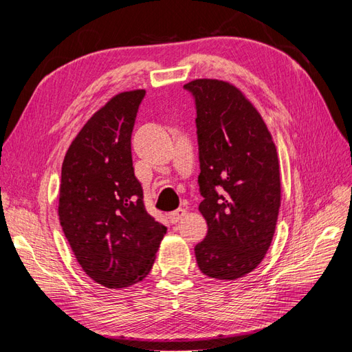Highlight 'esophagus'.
Instances as JSON below:
<instances>
[{
  "mask_svg": "<svg viewBox=\"0 0 352 352\" xmlns=\"http://www.w3.org/2000/svg\"><path fill=\"white\" fill-rule=\"evenodd\" d=\"M186 214V211L184 208H177L175 211H172L168 214V219H170V223H173V225H176V223H179L180 220L184 219V216Z\"/></svg>",
  "mask_w": 352,
  "mask_h": 352,
  "instance_id": "esophagus-1",
  "label": "esophagus"
}]
</instances>
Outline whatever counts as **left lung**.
Masks as SVG:
<instances>
[{
    "mask_svg": "<svg viewBox=\"0 0 352 352\" xmlns=\"http://www.w3.org/2000/svg\"><path fill=\"white\" fill-rule=\"evenodd\" d=\"M197 110L201 214L204 241L195 245L208 278L238 279L267 252L280 207L279 160L261 116L228 82L197 79L184 87Z\"/></svg>",
    "mask_w": 352,
    "mask_h": 352,
    "instance_id": "1",
    "label": "left lung"
}]
</instances>
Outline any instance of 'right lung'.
Wrapping results in <instances>:
<instances>
[{
    "label": "right lung",
    "instance_id": "add662e5",
    "mask_svg": "<svg viewBox=\"0 0 352 352\" xmlns=\"http://www.w3.org/2000/svg\"><path fill=\"white\" fill-rule=\"evenodd\" d=\"M145 91L116 95L74 138L61 167L58 217L83 272L107 287L150 273L167 228L148 214L131 138Z\"/></svg>",
    "mask_w": 352,
    "mask_h": 352
}]
</instances>
